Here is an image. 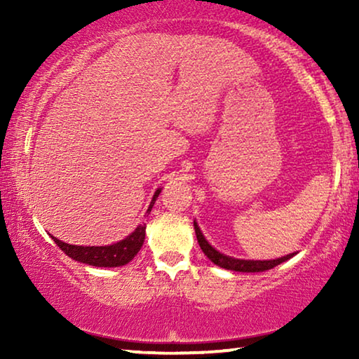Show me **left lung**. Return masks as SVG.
<instances>
[{"label": "left lung", "mask_w": 359, "mask_h": 359, "mask_svg": "<svg viewBox=\"0 0 359 359\" xmlns=\"http://www.w3.org/2000/svg\"><path fill=\"white\" fill-rule=\"evenodd\" d=\"M194 230H196V237H198L199 247L204 252L205 257H208L214 264H217V266H220V268L230 269V271H240V273L266 271V269L278 266V264H281L283 262H287L289 258L294 257V253H291V255H286V257H281L278 259H264V262H259V259L232 258V257H227V255L217 252L212 245H209V242L204 238L203 232H201V229L198 227V224L196 222H194Z\"/></svg>", "instance_id": "1"}]
</instances>
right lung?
<instances>
[{
	"mask_svg": "<svg viewBox=\"0 0 359 359\" xmlns=\"http://www.w3.org/2000/svg\"><path fill=\"white\" fill-rule=\"evenodd\" d=\"M161 189H156L154 194V199L147 209V214H150L151 208H154L156 198H158ZM145 224H142L132 232L129 237H126L121 242L114 245H107V247H80V245H68L62 240L55 238L52 235L53 242H55L63 253H67L68 257L75 259V262L91 264V266H100V268H116V266H124L130 262L132 258L139 253L145 240Z\"/></svg>",
	"mask_w": 359,
	"mask_h": 359,
	"instance_id": "obj_1",
	"label": "right lung"
}]
</instances>
